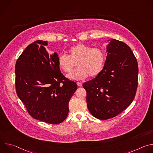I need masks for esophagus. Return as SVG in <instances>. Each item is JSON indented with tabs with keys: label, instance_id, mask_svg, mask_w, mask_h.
Returning a JSON list of instances; mask_svg holds the SVG:
<instances>
[{
	"label": "esophagus",
	"instance_id": "esophagus-1",
	"mask_svg": "<svg viewBox=\"0 0 153 153\" xmlns=\"http://www.w3.org/2000/svg\"><path fill=\"white\" fill-rule=\"evenodd\" d=\"M77 85L78 86H82V83L81 82H77Z\"/></svg>",
	"mask_w": 153,
	"mask_h": 153
}]
</instances>
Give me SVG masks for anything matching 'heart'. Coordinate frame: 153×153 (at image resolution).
Returning <instances> with one entry per match:
<instances>
[{"label":"heart","mask_w":153,"mask_h":153,"mask_svg":"<svg viewBox=\"0 0 153 153\" xmlns=\"http://www.w3.org/2000/svg\"><path fill=\"white\" fill-rule=\"evenodd\" d=\"M68 56L61 54L57 62L59 68L64 72L68 73L75 67H78L67 75L71 79H84L89 75L96 77L102 71L105 62V54L99 48H93L89 45L78 43L71 47Z\"/></svg>","instance_id":"heart-1"}]
</instances>
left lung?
Returning a JSON list of instances; mask_svg holds the SVG:
<instances>
[{"mask_svg": "<svg viewBox=\"0 0 153 153\" xmlns=\"http://www.w3.org/2000/svg\"><path fill=\"white\" fill-rule=\"evenodd\" d=\"M101 73L83 84L87 106L96 118L106 120L117 116L133 101L138 85L137 59L125 43L111 39Z\"/></svg>", "mask_w": 153, "mask_h": 153, "instance_id": "8db88e82", "label": "left lung"}]
</instances>
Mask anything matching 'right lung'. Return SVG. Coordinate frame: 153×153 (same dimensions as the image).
<instances>
[{"label":"right lung","instance_id":"1","mask_svg":"<svg viewBox=\"0 0 153 153\" xmlns=\"http://www.w3.org/2000/svg\"><path fill=\"white\" fill-rule=\"evenodd\" d=\"M47 41L36 40L17 59L16 91L28 114L42 122L59 124L67 118L68 103L77 88L61 73L56 53L48 54Z\"/></svg>","mask_w":153,"mask_h":153}]
</instances>
